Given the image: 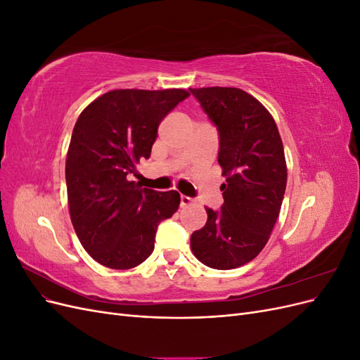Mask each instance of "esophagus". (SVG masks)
Returning a JSON list of instances; mask_svg holds the SVG:
<instances>
[{
  "label": "esophagus",
  "mask_w": 360,
  "mask_h": 360,
  "mask_svg": "<svg viewBox=\"0 0 360 360\" xmlns=\"http://www.w3.org/2000/svg\"><path fill=\"white\" fill-rule=\"evenodd\" d=\"M192 202H193V198H191V197H186V195H181V197H180V205H181V207L191 205Z\"/></svg>",
  "instance_id": "34e87169"
}]
</instances>
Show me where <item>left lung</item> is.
I'll return each mask as SVG.
<instances>
[{"mask_svg":"<svg viewBox=\"0 0 360 360\" xmlns=\"http://www.w3.org/2000/svg\"><path fill=\"white\" fill-rule=\"evenodd\" d=\"M219 135L217 162L226 181L221 210L191 236L193 255L217 270L240 267L266 246L287 186L284 146L274 117L233 86L189 89Z\"/></svg>","mask_w":360,"mask_h":360,"instance_id":"8db88e82","label":"left lung"}]
</instances>
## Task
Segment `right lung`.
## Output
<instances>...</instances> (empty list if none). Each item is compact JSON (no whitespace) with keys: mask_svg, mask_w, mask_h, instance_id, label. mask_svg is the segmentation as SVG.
Returning a JSON list of instances; mask_svg holds the SVG:
<instances>
[{"mask_svg":"<svg viewBox=\"0 0 360 360\" xmlns=\"http://www.w3.org/2000/svg\"><path fill=\"white\" fill-rule=\"evenodd\" d=\"M186 90H112L97 97L73 127L66 184L73 228L97 263L124 270L155 249L158 225L177 212V191L158 192L129 181L148 159L158 127Z\"/></svg>","mask_w":360,"mask_h":360,"instance_id":"1","label":"right lung"}]
</instances>
